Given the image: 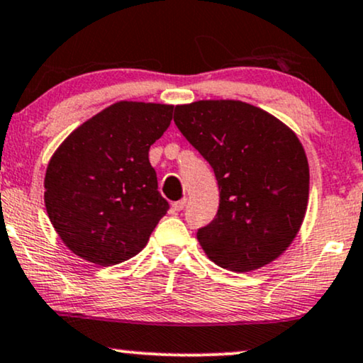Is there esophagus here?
<instances>
[{
	"label": "esophagus",
	"instance_id": "obj_1",
	"mask_svg": "<svg viewBox=\"0 0 363 363\" xmlns=\"http://www.w3.org/2000/svg\"><path fill=\"white\" fill-rule=\"evenodd\" d=\"M185 207H186V199H182V200H178V202L172 203L173 212H180V210H183Z\"/></svg>",
	"mask_w": 363,
	"mask_h": 363
}]
</instances>
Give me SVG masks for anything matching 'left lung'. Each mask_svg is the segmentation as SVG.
Instances as JSON below:
<instances>
[{
    "instance_id": "8db88e82",
    "label": "left lung",
    "mask_w": 363,
    "mask_h": 363,
    "mask_svg": "<svg viewBox=\"0 0 363 363\" xmlns=\"http://www.w3.org/2000/svg\"><path fill=\"white\" fill-rule=\"evenodd\" d=\"M174 124L218 183L217 216L196 232L207 257L234 272L279 257L301 229L310 195L296 133L261 107L229 99L174 106Z\"/></svg>"
}]
</instances>
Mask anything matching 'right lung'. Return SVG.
<instances>
[{
  "label": "right lung",
  "mask_w": 363,
  "mask_h": 363,
  "mask_svg": "<svg viewBox=\"0 0 363 363\" xmlns=\"http://www.w3.org/2000/svg\"><path fill=\"white\" fill-rule=\"evenodd\" d=\"M173 106L119 101L62 141L45 173V208L75 256L99 266L124 262L150 240L168 202L158 191L150 146Z\"/></svg>",
  "instance_id": "obj_1"
}]
</instances>
